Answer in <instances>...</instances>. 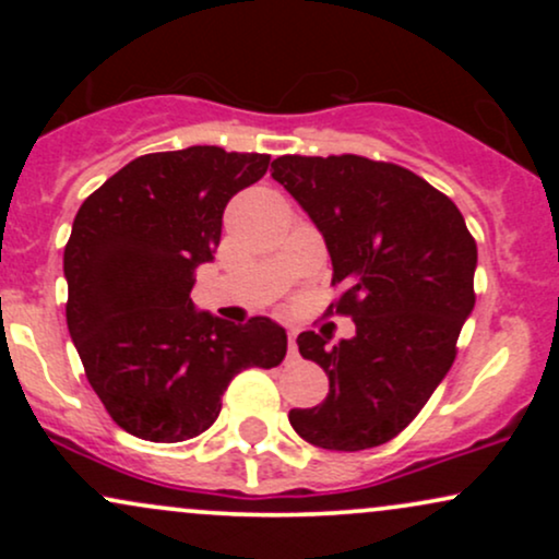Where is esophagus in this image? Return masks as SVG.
Here are the masks:
<instances>
[{
	"mask_svg": "<svg viewBox=\"0 0 559 559\" xmlns=\"http://www.w3.org/2000/svg\"><path fill=\"white\" fill-rule=\"evenodd\" d=\"M288 357H297V336L288 333Z\"/></svg>",
	"mask_w": 559,
	"mask_h": 559,
	"instance_id": "34e87169",
	"label": "esophagus"
}]
</instances>
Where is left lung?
<instances>
[{"label": "left lung", "mask_w": 559, "mask_h": 559, "mask_svg": "<svg viewBox=\"0 0 559 559\" xmlns=\"http://www.w3.org/2000/svg\"><path fill=\"white\" fill-rule=\"evenodd\" d=\"M271 176L323 234L331 284L344 286L336 312L357 329L336 346L299 333V355L325 370L329 396L292 409L288 423L333 452L386 444L452 368L476 305V241L452 199L400 165L284 155Z\"/></svg>", "instance_id": "8db88e82"}]
</instances>
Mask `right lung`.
Wrapping results in <instances>:
<instances>
[{
  "instance_id": "obj_1",
  "label": "right lung",
  "mask_w": 559,
  "mask_h": 559,
  "mask_svg": "<svg viewBox=\"0 0 559 559\" xmlns=\"http://www.w3.org/2000/svg\"><path fill=\"white\" fill-rule=\"evenodd\" d=\"M271 155L186 146L136 157L86 202L66 247L68 331L110 418L159 444L213 426L230 378L275 368L286 331L197 310V267L215 260L223 210Z\"/></svg>"
}]
</instances>
